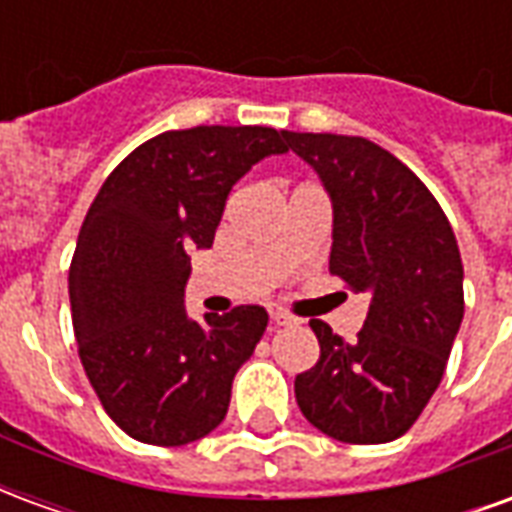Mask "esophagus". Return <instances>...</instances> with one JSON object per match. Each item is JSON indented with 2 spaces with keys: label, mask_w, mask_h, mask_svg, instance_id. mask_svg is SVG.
<instances>
[{
  "label": "esophagus",
  "mask_w": 512,
  "mask_h": 512,
  "mask_svg": "<svg viewBox=\"0 0 512 512\" xmlns=\"http://www.w3.org/2000/svg\"><path fill=\"white\" fill-rule=\"evenodd\" d=\"M271 321H274V326H296L299 323V318H293V315H288V312H271Z\"/></svg>",
  "instance_id": "obj_1"
}]
</instances>
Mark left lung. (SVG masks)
Returning <instances> with one entry per match:
<instances>
[{"label":"left lung","instance_id":"left-lung-1","mask_svg":"<svg viewBox=\"0 0 512 512\" xmlns=\"http://www.w3.org/2000/svg\"><path fill=\"white\" fill-rule=\"evenodd\" d=\"M285 142L332 200L329 271L370 296L356 343L310 321L321 359L296 376V403L337 441H395L428 406L461 329L458 241L428 186L376 142L296 131Z\"/></svg>","mask_w":512,"mask_h":512}]
</instances>
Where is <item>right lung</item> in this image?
<instances>
[{
	"instance_id": "obj_1",
	"label": "right lung",
	"mask_w": 512,
	"mask_h": 512,
	"mask_svg": "<svg viewBox=\"0 0 512 512\" xmlns=\"http://www.w3.org/2000/svg\"><path fill=\"white\" fill-rule=\"evenodd\" d=\"M282 153L277 128L164 131L117 164L84 216L68 274L73 332L95 395L131 439L180 447L222 425L268 312L189 318V252L211 249L235 183Z\"/></svg>"
}]
</instances>
